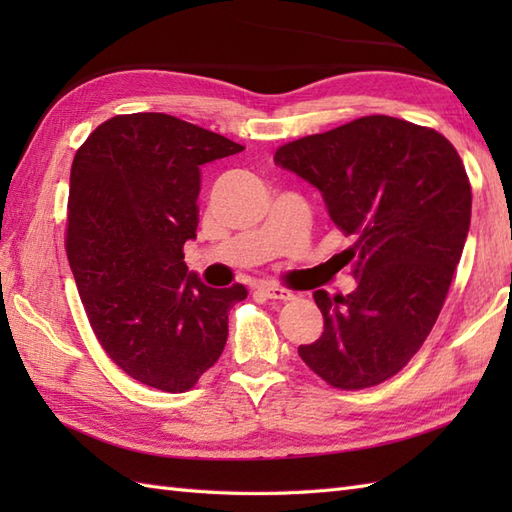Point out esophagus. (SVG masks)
<instances>
[{
  "label": "esophagus",
  "mask_w": 512,
  "mask_h": 512,
  "mask_svg": "<svg viewBox=\"0 0 512 512\" xmlns=\"http://www.w3.org/2000/svg\"><path fill=\"white\" fill-rule=\"evenodd\" d=\"M259 290H262L268 299H277V301L295 299V292H290L286 288H279L275 284H262V286H259Z\"/></svg>",
  "instance_id": "1"
}]
</instances>
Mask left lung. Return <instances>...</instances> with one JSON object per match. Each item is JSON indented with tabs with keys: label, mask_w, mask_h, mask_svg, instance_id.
<instances>
[{
	"label": "left lung",
	"mask_w": 512,
	"mask_h": 512,
	"mask_svg": "<svg viewBox=\"0 0 512 512\" xmlns=\"http://www.w3.org/2000/svg\"><path fill=\"white\" fill-rule=\"evenodd\" d=\"M275 165L317 187L354 237L356 290L314 292L323 334L299 345L301 361L339 389L383 383L420 350L460 264L471 184L458 151L436 129L363 116L279 147Z\"/></svg>",
	"instance_id": "left-lung-1"
}]
</instances>
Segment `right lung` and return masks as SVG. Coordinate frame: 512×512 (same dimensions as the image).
<instances>
[{"label": "right lung", "mask_w": 512, "mask_h": 512, "mask_svg": "<svg viewBox=\"0 0 512 512\" xmlns=\"http://www.w3.org/2000/svg\"><path fill=\"white\" fill-rule=\"evenodd\" d=\"M244 147L176 116H114L70 171V268L96 339L127 376L182 394L220 358L246 288H211L184 264L200 167Z\"/></svg>", "instance_id": "add662e5"}]
</instances>
